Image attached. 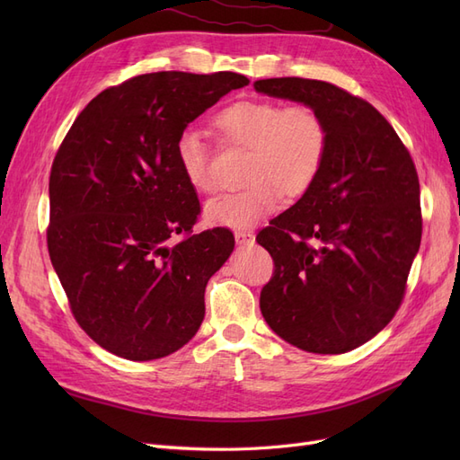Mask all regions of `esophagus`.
I'll list each match as a JSON object with an SVG mask.
<instances>
[{
    "label": "esophagus",
    "instance_id": "1",
    "mask_svg": "<svg viewBox=\"0 0 460 460\" xmlns=\"http://www.w3.org/2000/svg\"><path fill=\"white\" fill-rule=\"evenodd\" d=\"M234 238H235V243H238V245H249V243L255 242V235L252 232H245V230L234 232Z\"/></svg>",
    "mask_w": 460,
    "mask_h": 460
}]
</instances>
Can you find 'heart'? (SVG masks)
I'll return each mask as SVG.
<instances>
[{
	"label": "heart",
	"instance_id": "heart-1",
	"mask_svg": "<svg viewBox=\"0 0 460 460\" xmlns=\"http://www.w3.org/2000/svg\"><path fill=\"white\" fill-rule=\"evenodd\" d=\"M213 124L226 144L249 151L245 178L252 184L208 201V225L252 228L280 208L286 190L291 196H301L323 171L328 128L323 117L307 105L238 102L217 113ZM174 157L191 190H215L208 149L198 130L186 128L178 134Z\"/></svg>",
	"mask_w": 460,
	"mask_h": 460
}]
</instances>
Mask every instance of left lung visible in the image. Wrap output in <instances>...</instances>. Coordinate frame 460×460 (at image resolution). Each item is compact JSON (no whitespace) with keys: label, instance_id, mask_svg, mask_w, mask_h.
<instances>
[{"label":"left lung","instance_id":"1","mask_svg":"<svg viewBox=\"0 0 460 460\" xmlns=\"http://www.w3.org/2000/svg\"><path fill=\"white\" fill-rule=\"evenodd\" d=\"M255 90L314 109L328 153L314 184L257 234L274 261L261 313L288 343L338 355L387 326L422 238L407 147L368 102L323 80L267 78Z\"/></svg>","mask_w":460,"mask_h":460}]
</instances>
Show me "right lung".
<instances>
[{
	"instance_id": "obj_1",
	"label": "right lung",
	"mask_w": 460,
	"mask_h": 460,
	"mask_svg": "<svg viewBox=\"0 0 460 460\" xmlns=\"http://www.w3.org/2000/svg\"><path fill=\"white\" fill-rule=\"evenodd\" d=\"M243 75L151 73L84 107L49 176L48 249L80 328L128 360L178 351L199 330L205 288L234 252L226 228L191 234L199 199L174 144ZM176 233L187 238L176 246Z\"/></svg>"
}]
</instances>
